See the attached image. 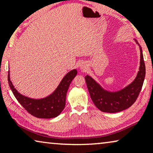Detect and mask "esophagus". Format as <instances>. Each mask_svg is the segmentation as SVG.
<instances>
[{
  "instance_id": "obj_1",
  "label": "esophagus",
  "mask_w": 153,
  "mask_h": 153,
  "mask_svg": "<svg viewBox=\"0 0 153 153\" xmlns=\"http://www.w3.org/2000/svg\"><path fill=\"white\" fill-rule=\"evenodd\" d=\"M82 69V70H85V68H86V67H85V65H81V67H80Z\"/></svg>"
}]
</instances>
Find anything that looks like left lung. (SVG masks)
<instances>
[{
	"instance_id": "obj_1",
	"label": "left lung",
	"mask_w": 153,
	"mask_h": 153,
	"mask_svg": "<svg viewBox=\"0 0 153 153\" xmlns=\"http://www.w3.org/2000/svg\"><path fill=\"white\" fill-rule=\"evenodd\" d=\"M136 40V39H135ZM137 44L139 43L136 40ZM140 47V66L134 80L120 91L111 92L105 90L89 76H85V81L90 96L94 105L103 112L116 113L128 109L134 103L140 93L146 76L142 49Z\"/></svg>"
}]
</instances>
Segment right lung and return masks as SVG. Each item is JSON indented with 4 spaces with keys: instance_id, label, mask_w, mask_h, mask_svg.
Masks as SVG:
<instances>
[{
    "instance_id": "right-lung-1",
    "label": "right lung",
    "mask_w": 153,
    "mask_h": 153,
    "mask_svg": "<svg viewBox=\"0 0 153 153\" xmlns=\"http://www.w3.org/2000/svg\"><path fill=\"white\" fill-rule=\"evenodd\" d=\"M77 73L76 69L68 72L53 94L41 99L30 98L19 93L10 80V71H8L7 79L10 87L15 98L27 112L39 119H51L59 115L65 107L66 93Z\"/></svg>"
}]
</instances>
